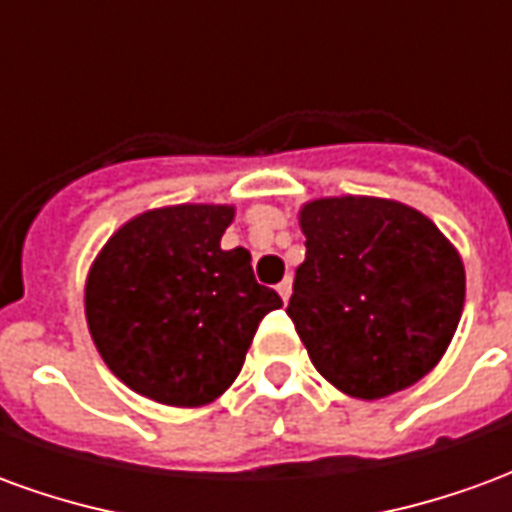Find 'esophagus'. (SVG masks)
<instances>
[{
  "label": "esophagus",
  "mask_w": 512,
  "mask_h": 512,
  "mask_svg": "<svg viewBox=\"0 0 512 512\" xmlns=\"http://www.w3.org/2000/svg\"><path fill=\"white\" fill-rule=\"evenodd\" d=\"M290 290H293V285H290V279H285V282H279L277 285V293L282 296V301L290 299Z\"/></svg>",
  "instance_id": "1"
}]
</instances>
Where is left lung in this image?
I'll return each mask as SVG.
<instances>
[{
	"label": "left lung",
	"instance_id": "8db88e82",
	"mask_svg": "<svg viewBox=\"0 0 512 512\" xmlns=\"http://www.w3.org/2000/svg\"><path fill=\"white\" fill-rule=\"evenodd\" d=\"M307 257L288 315L312 365L340 392L381 400L414 386L450 348L466 271L447 235L384 197H318L301 205Z\"/></svg>",
	"mask_w": 512,
	"mask_h": 512
}]
</instances>
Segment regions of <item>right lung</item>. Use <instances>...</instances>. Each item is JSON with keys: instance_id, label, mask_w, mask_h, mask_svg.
I'll return each mask as SVG.
<instances>
[{"instance_id": "right-lung-1", "label": "right lung", "mask_w": 512, "mask_h": 512, "mask_svg": "<svg viewBox=\"0 0 512 512\" xmlns=\"http://www.w3.org/2000/svg\"><path fill=\"white\" fill-rule=\"evenodd\" d=\"M233 205L180 202L128 219L84 282L98 354L136 395L208 406L233 384L263 315L282 307L257 285L244 246L222 249Z\"/></svg>"}]
</instances>
